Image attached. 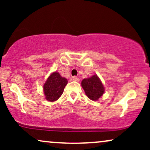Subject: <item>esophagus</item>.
Returning a JSON list of instances; mask_svg holds the SVG:
<instances>
[{
    "label": "esophagus",
    "mask_w": 150,
    "mask_h": 150,
    "mask_svg": "<svg viewBox=\"0 0 150 150\" xmlns=\"http://www.w3.org/2000/svg\"><path fill=\"white\" fill-rule=\"evenodd\" d=\"M73 80L74 81H75V82H80V79H79V77H77L75 76L73 77Z\"/></svg>",
    "instance_id": "obj_1"
}]
</instances>
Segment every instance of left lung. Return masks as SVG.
I'll return each mask as SVG.
<instances>
[{
	"mask_svg": "<svg viewBox=\"0 0 150 150\" xmlns=\"http://www.w3.org/2000/svg\"><path fill=\"white\" fill-rule=\"evenodd\" d=\"M86 95L92 101H97L104 93V87L97 75L84 79L81 82Z\"/></svg>",
	"mask_w": 150,
	"mask_h": 150,
	"instance_id": "8db88e82",
	"label": "left lung"
}]
</instances>
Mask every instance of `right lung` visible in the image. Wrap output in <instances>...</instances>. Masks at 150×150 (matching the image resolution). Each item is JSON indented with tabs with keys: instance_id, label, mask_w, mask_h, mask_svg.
<instances>
[{
	"instance_id": "1",
	"label": "right lung",
	"mask_w": 150,
	"mask_h": 150,
	"mask_svg": "<svg viewBox=\"0 0 150 150\" xmlns=\"http://www.w3.org/2000/svg\"><path fill=\"white\" fill-rule=\"evenodd\" d=\"M68 80L61 77L58 72H54L49 75L44 85L45 98L49 101L58 100L63 94Z\"/></svg>"
}]
</instances>
